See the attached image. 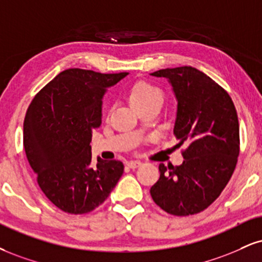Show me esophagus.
<instances>
[{"label":"esophagus","mask_w":262,"mask_h":262,"mask_svg":"<svg viewBox=\"0 0 262 262\" xmlns=\"http://www.w3.org/2000/svg\"><path fill=\"white\" fill-rule=\"evenodd\" d=\"M141 165L140 161H129L127 162V166L129 167V168H137V167H139Z\"/></svg>","instance_id":"34e87169"}]
</instances>
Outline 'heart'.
<instances>
[{"instance_id":"1","label":"heart","mask_w":262,"mask_h":262,"mask_svg":"<svg viewBox=\"0 0 262 262\" xmlns=\"http://www.w3.org/2000/svg\"><path fill=\"white\" fill-rule=\"evenodd\" d=\"M128 99L135 110H139L141 107L152 105L156 102L162 103L163 94L152 84L140 80L130 88L128 93Z\"/></svg>"}]
</instances>
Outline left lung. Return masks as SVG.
I'll return each instance as SVG.
<instances>
[{"label": "left lung", "instance_id": "8db88e82", "mask_svg": "<svg viewBox=\"0 0 262 262\" xmlns=\"http://www.w3.org/2000/svg\"><path fill=\"white\" fill-rule=\"evenodd\" d=\"M166 78L177 99L174 122L181 166L160 163V178L150 189L167 213H199L215 201L231 179L239 156V123L228 93L199 69L184 66L154 72Z\"/></svg>", "mask_w": 262, "mask_h": 262}]
</instances>
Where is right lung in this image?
Instances as JSON below:
<instances>
[{
    "instance_id": "right-lung-1",
    "label": "right lung",
    "mask_w": 262,
    "mask_h": 262,
    "mask_svg": "<svg viewBox=\"0 0 262 262\" xmlns=\"http://www.w3.org/2000/svg\"><path fill=\"white\" fill-rule=\"evenodd\" d=\"M127 72L66 69L31 101L24 119V149L37 184L59 210L88 213L105 201L122 177L121 161L97 157L91 165L93 130L102 122L107 88Z\"/></svg>"
}]
</instances>
